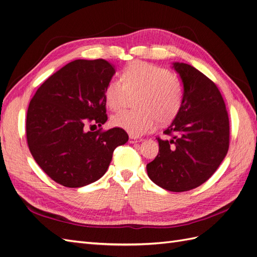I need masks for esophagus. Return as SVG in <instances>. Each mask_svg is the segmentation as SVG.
Here are the masks:
<instances>
[{"instance_id":"esophagus-1","label":"esophagus","mask_w":257,"mask_h":257,"mask_svg":"<svg viewBox=\"0 0 257 257\" xmlns=\"http://www.w3.org/2000/svg\"><path fill=\"white\" fill-rule=\"evenodd\" d=\"M141 141H142L141 138L137 137V136H134V135H130V137H128V142H130L131 144L138 143V142H141Z\"/></svg>"}]
</instances>
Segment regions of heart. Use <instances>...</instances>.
I'll return each mask as SVG.
<instances>
[{
	"label": "heart",
	"mask_w": 257,
	"mask_h": 257,
	"mask_svg": "<svg viewBox=\"0 0 257 257\" xmlns=\"http://www.w3.org/2000/svg\"><path fill=\"white\" fill-rule=\"evenodd\" d=\"M137 110H124L111 116V124L133 135H141L155 127L158 122L168 123L181 109L184 88L181 80L167 68L142 61H134L121 72L120 80L107 83L104 97L111 110H118L126 96L136 94Z\"/></svg>",
	"instance_id": "b5f03b06"
}]
</instances>
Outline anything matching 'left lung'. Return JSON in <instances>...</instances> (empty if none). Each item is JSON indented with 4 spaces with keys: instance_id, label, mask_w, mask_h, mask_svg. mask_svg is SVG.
<instances>
[{
    "instance_id": "obj_1",
    "label": "left lung",
    "mask_w": 257,
    "mask_h": 257,
    "mask_svg": "<svg viewBox=\"0 0 257 257\" xmlns=\"http://www.w3.org/2000/svg\"><path fill=\"white\" fill-rule=\"evenodd\" d=\"M184 96L181 109L164 131L159 153L147 164L151 180L170 192L197 188L211 177L229 147V119L215 83L195 67L174 63Z\"/></svg>"
}]
</instances>
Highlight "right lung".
I'll return each instance as SVG.
<instances>
[{
  "label": "right lung",
  "instance_id": "obj_1",
  "mask_svg": "<svg viewBox=\"0 0 257 257\" xmlns=\"http://www.w3.org/2000/svg\"><path fill=\"white\" fill-rule=\"evenodd\" d=\"M114 73L103 59L75 60L51 75L31 99L29 149L57 183L80 188L95 182L107 172L115 148L128 141L123 128L87 130L108 119L104 91Z\"/></svg>",
  "mask_w": 257,
  "mask_h": 257
}]
</instances>
